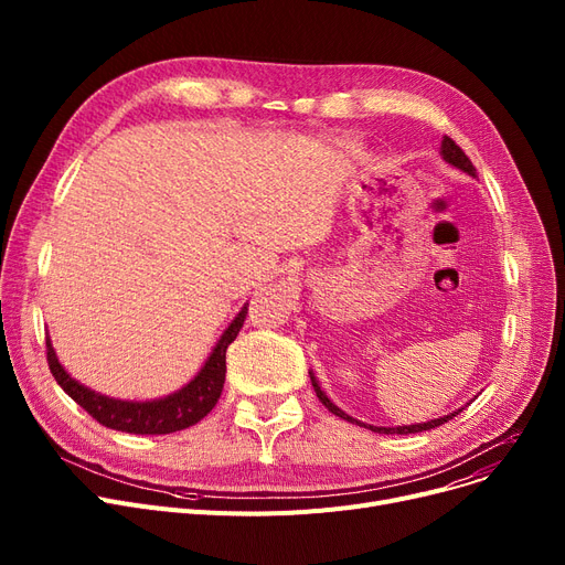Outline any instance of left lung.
<instances>
[{"label": "left lung", "instance_id": "8db88e82", "mask_svg": "<svg viewBox=\"0 0 565 565\" xmlns=\"http://www.w3.org/2000/svg\"><path fill=\"white\" fill-rule=\"evenodd\" d=\"M441 156H444V160H447L449 164L462 169L465 173L477 175V169H473L471 160L465 156L462 148H460L451 137H444V139H441ZM311 382H313V390H316L318 401H320L324 407H328L332 414H337V417H341V419H345V422H350V424L364 426L362 422L348 417V414H345L343 409H339L328 396H324L322 390L318 387V382H316L313 375H311ZM458 412H460V409H458ZM458 412H451V414H447V417H439V419H433V422H426V424H412V426H398V428H382V426H380V428H377V426H366V428H371L373 433H384V435H409V433H422V430H430V428H437V426H441V424H447V422H451V419L456 417Z\"/></svg>", "mask_w": 565, "mask_h": 565}]
</instances>
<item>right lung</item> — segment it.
I'll list each match as a JSON object with an SVG mask.
<instances>
[{
  "instance_id": "right-lung-1",
  "label": "right lung",
  "mask_w": 565,
  "mask_h": 565,
  "mask_svg": "<svg viewBox=\"0 0 565 565\" xmlns=\"http://www.w3.org/2000/svg\"><path fill=\"white\" fill-rule=\"evenodd\" d=\"M245 316H247V307H243V311L237 313L235 320L228 324L220 343L215 345L213 354L207 358L205 366L188 384V387L160 401H143V403L116 401V398H107L92 390H86L84 384L73 380L64 371V366L58 364L50 339H45L47 366L54 380L58 382V387H62L79 407H84L88 414H92L98 424L121 433H135V435L175 433L199 424L220 401L224 390V377H226V348L235 341L237 332L243 330Z\"/></svg>"
}]
</instances>
